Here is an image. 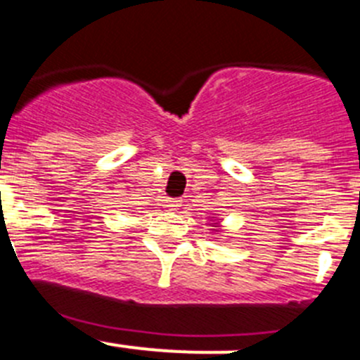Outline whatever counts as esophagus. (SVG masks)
Listing matches in <instances>:
<instances>
[{
  "label": "esophagus",
  "instance_id": "obj_1",
  "mask_svg": "<svg viewBox=\"0 0 360 360\" xmlns=\"http://www.w3.org/2000/svg\"><path fill=\"white\" fill-rule=\"evenodd\" d=\"M181 202L183 200H179V198H167V207L177 209V207H181Z\"/></svg>",
  "mask_w": 360,
  "mask_h": 360
}]
</instances>
